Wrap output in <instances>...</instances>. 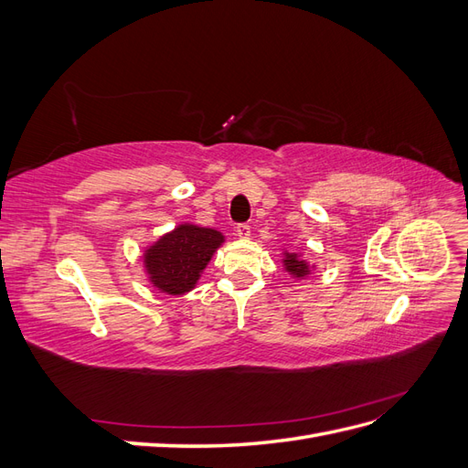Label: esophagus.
<instances>
[{
    "mask_svg": "<svg viewBox=\"0 0 468 468\" xmlns=\"http://www.w3.org/2000/svg\"><path fill=\"white\" fill-rule=\"evenodd\" d=\"M250 234H251V230H250L248 224H238V226H236V236H238V238L246 239V238H250Z\"/></svg>",
    "mask_w": 468,
    "mask_h": 468,
    "instance_id": "obj_1",
    "label": "esophagus"
}]
</instances>
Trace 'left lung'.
Wrapping results in <instances>:
<instances>
[{"label": "left lung", "instance_id": "obj_1", "mask_svg": "<svg viewBox=\"0 0 468 468\" xmlns=\"http://www.w3.org/2000/svg\"><path fill=\"white\" fill-rule=\"evenodd\" d=\"M282 267L285 271L294 277V279H304L313 271L314 265H310L304 258H301V253L296 251H282Z\"/></svg>", "mask_w": 468, "mask_h": 468}]
</instances>
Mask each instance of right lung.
<instances>
[{"label": "right lung", "instance_id": "1", "mask_svg": "<svg viewBox=\"0 0 468 468\" xmlns=\"http://www.w3.org/2000/svg\"><path fill=\"white\" fill-rule=\"evenodd\" d=\"M222 244L224 236L215 229L191 222L176 226L144 250L143 261L150 285L174 296L193 291Z\"/></svg>", "mask_w": 468, "mask_h": 468}]
</instances>
